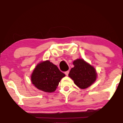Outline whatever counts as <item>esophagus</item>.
Returning a JSON list of instances; mask_svg holds the SVG:
<instances>
[{"label":"esophagus","mask_w":123,"mask_h":123,"mask_svg":"<svg viewBox=\"0 0 123 123\" xmlns=\"http://www.w3.org/2000/svg\"><path fill=\"white\" fill-rule=\"evenodd\" d=\"M69 70H68V71H66V72H65V74L67 76H68V74H69Z\"/></svg>","instance_id":"34e87169"}]
</instances>
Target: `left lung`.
I'll return each mask as SVG.
<instances>
[{"mask_svg":"<svg viewBox=\"0 0 123 123\" xmlns=\"http://www.w3.org/2000/svg\"><path fill=\"white\" fill-rule=\"evenodd\" d=\"M73 63L74 67L68 75L77 86L81 89H85L95 81L97 73L93 66L81 59L75 60Z\"/></svg>","mask_w":123,"mask_h":123,"instance_id":"obj_1","label":"left lung"}]
</instances>
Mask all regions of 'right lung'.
<instances>
[{
	"instance_id": "1",
	"label": "right lung",
	"mask_w": 123,
	"mask_h": 123,
	"mask_svg": "<svg viewBox=\"0 0 123 123\" xmlns=\"http://www.w3.org/2000/svg\"><path fill=\"white\" fill-rule=\"evenodd\" d=\"M65 74L50 61L41 62L36 66L31 76L33 85L45 92H53Z\"/></svg>"
}]
</instances>
